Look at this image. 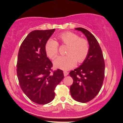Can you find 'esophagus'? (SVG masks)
I'll list each match as a JSON object with an SVG mask.
<instances>
[{"instance_id":"1","label":"esophagus","mask_w":123,"mask_h":123,"mask_svg":"<svg viewBox=\"0 0 123 123\" xmlns=\"http://www.w3.org/2000/svg\"><path fill=\"white\" fill-rule=\"evenodd\" d=\"M68 74H69V73L68 72H66V71H63V74H64L65 76H68Z\"/></svg>"}]
</instances>
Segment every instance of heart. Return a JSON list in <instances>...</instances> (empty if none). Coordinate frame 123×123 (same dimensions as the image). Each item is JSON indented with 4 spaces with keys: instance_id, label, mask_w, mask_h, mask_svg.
<instances>
[{
    "instance_id": "1",
    "label": "heart",
    "mask_w": 123,
    "mask_h": 123,
    "mask_svg": "<svg viewBox=\"0 0 123 123\" xmlns=\"http://www.w3.org/2000/svg\"><path fill=\"white\" fill-rule=\"evenodd\" d=\"M62 44L67 46L65 56L58 57L54 62L56 68L63 70H69L76 64L81 63L86 60L90 51L88 41L85 38L80 37L76 33L66 32L57 36ZM45 51L51 60L57 57L59 51V44L52 39H49L45 44Z\"/></svg>"
}]
</instances>
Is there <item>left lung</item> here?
I'll use <instances>...</instances> for the list:
<instances>
[{"label":"left lung","mask_w":123,"mask_h":123,"mask_svg":"<svg viewBox=\"0 0 123 123\" xmlns=\"http://www.w3.org/2000/svg\"><path fill=\"white\" fill-rule=\"evenodd\" d=\"M76 29L86 35L90 44V51L82 65L70 72L69 75L73 80L70 92L76 101L86 103L95 98L102 88L105 77V61L101 48L94 35L84 28Z\"/></svg>","instance_id":"8db88e82"}]
</instances>
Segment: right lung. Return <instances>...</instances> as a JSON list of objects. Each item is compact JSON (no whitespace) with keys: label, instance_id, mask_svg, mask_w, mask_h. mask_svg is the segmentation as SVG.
Returning <instances> with one entry per match:
<instances>
[{"label":"right lung","instance_id":"obj_1","mask_svg":"<svg viewBox=\"0 0 123 123\" xmlns=\"http://www.w3.org/2000/svg\"><path fill=\"white\" fill-rule=\"evenodd\" d=\"M55 30L32 31L18 54L17 74L21 88L31 101L40 105L53 101L55 88L64 77L62 70L52 69L45 51V44Z\"/></svg>","mask_w":123,"mask_h":123}]
</instances>
